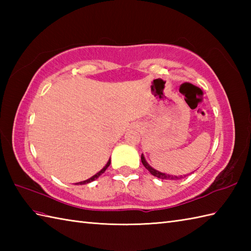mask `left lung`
<instances>
[{
    "label": "left lung",
    "mask_w": 251,
    "mask_h": 251,
    "mask_svg": "<svg viewBox=\"0 0 251 251\" xmlns=\"http://www.w3.org/2000/svg\"><path fill=\"white\" fill-rule=\"evenodd\" d=\"M141 162L143 164V166H145L149 170V172L151 173V175L155 176V177H157L158 179H162V180H180V179L184 178L185 176H188V175H184V176H173V175H167V174L159 173V172H157V170L152 168L150 165L147 163L146 158H145V156H143V155H141Z\"/></svg>",
    "instance_id": "obj_1"
}]
</instances>
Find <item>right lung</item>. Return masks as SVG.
<instances>
[{
    "label": "right lung",
    "mask_w": 251,
    "mask_h": 251,
    "mask_svg": "<svg viewBox=\"0 0 251 251\" xmlns=\"http://www.w3.org/2000/svg\"><path fill=\"white\" fill-rule=\"evenodd\" d=\"M110 164H111V161H110V159H109V162L108 163H106V165H105V166L102 168V169H101L100 170V172L99 173H97V174H96L95 176H93V177L92 178H89V179H87V180H85V181H82V182H78V183H75V184H86V183H89V182H92V181H94L95 179H97L98 177H99V176L100 175H102L104 172H105V170H106V168H108L109 166H110Z\"/></svg>",
    "instance_id": "obj_1"
}]
</instances>
